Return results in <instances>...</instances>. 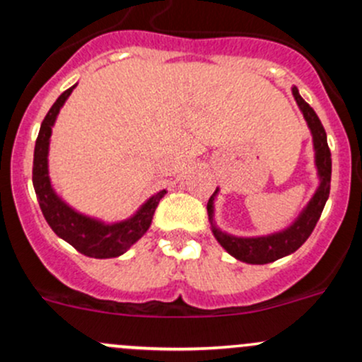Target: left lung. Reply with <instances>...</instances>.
Listing matches in <instances>:
<instances>
[{
  "label": "left lung",
  "instance_id": "1",
  "mask_svg": "<svg viewBox=\"0 0 362 362\" xmlns=\"http://www.w3.org/2000/svg\"><path fill=\"white\" fill-rule=\"evenodd\" d=\"M293 94L299 108H301L303 115H305L306 122H308L310 129H312L313 145H315V163L322 182H320L319 191L315 192L313 199L306 206V210L303 211L301 217L296 221V224L291 226L287 231L279 233V235L266 236V238H235V236L224 235L214 226V235L218 240V243L229 254L235 255L236 259L243 262H250V264H266V262H273L276 259L284 257V255L293 254V252L298 250L315 229L320 214L324 210V204L327 202V196H329L331 151L327 147L326 131H324V126L319 117H317V113L299 96L296 87L293 89ZM206 208L208 217L211 218V199L208 202Z\"/></svg>",
  "mask_w": 362,
  "mask_h": 362
}]
</instances>
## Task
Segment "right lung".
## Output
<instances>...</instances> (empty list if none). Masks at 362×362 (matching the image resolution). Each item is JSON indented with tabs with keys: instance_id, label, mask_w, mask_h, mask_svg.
<instances>
[{
	"instance_id": "1",
	"label": "right lung",
	"mask_w": 362,
	"mask_h": 362,
	"mask_svg": "<svg viewBox=\"0 0 362 362\" xmlns=\"http://www.w3.org/2000/svg\"><path fill=\"white\" fill-rule=\"evenodd\" d=\"M73 87H69L57 98L56 103L52 105V108L43 119L42 127H40L35 145V159H33V185H35V192L38 196L43 217L59 238H63L64 242H68L69 245L75 247L80 254L87 255V257H117L145 235V231L151 226L152 217H154L156 208H158L160 198L166 191H160L154 198L148 199L131 221L120 222L115 226H105L101 222L76 214L54 194L52 187H50L49 171H47L49 138L52 133L54 120H56L66 98L71 94Z\"/></svg>"
}]
</instances>
